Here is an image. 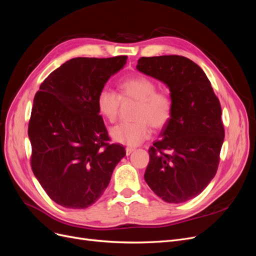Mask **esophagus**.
<instances>
[{
	"label": "esophagus",
	"instance_id": "1",
	"mask_svg": "<svg viewBox=\"0 0 256 256\" xmlns=\"http://www.w3.org/2000/svg\"><path fill=\"white\" fill-rule=\"evenodd\" d=\"M134 150L136 148H134V147H126V154H127V156H129L131 152H134Z\"/></svg>",
	"mask_w": 256,
	"mask_h": 256
}]
</instances>
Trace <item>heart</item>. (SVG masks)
<instances>
[{
    "label": "heart",
    "mask_w": 256,
    "mask_h": 256,
    "mask_svg": "<svg viewBox=\"0 0 256 256\" xmlns=\"http://www.w3.org/2000/svg\"><path fill=\"white\" fill-rule=\"evenodd\" d=\"M120 96L110 88H104L97 95V109L104 120L114 122L118 118L122 100H134L136 122L120 124L111 128L112 140L128 146H136L152 134L154 129L164 128L173 114V100L164 92H157V85L144 76H134L120 83Z\"/></svg>",
    "instance_id": "b5f03b06"
}]
</instances>
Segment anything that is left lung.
Masks as SVG:
<instances>
[{
  "instance_id": "left-lung-1",
  "label": "left lung",
  "mask_w": 256,
  "mask_h": 256,
  "mask_svg": "<svg viewBox=\"0 0 256 256\" xmlns=\"http://www.w3.org/2000/svg\"><path fill=\"white\" fill-rule=\"evenodd\" d=\"M136 69L164 82L174 106L148 150L145 182L164 202H186L198 196L218 170L224 140L220 102L202 68L184 56L141 58Z\"/></svg>"
}]
</instances>
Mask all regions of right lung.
Segmentation results:
<instances>
[{"label":"right lung","mask_w":256,"mask_h":256,"mask_svg":"<svg viewBox=\"0 0 256 256\" xmlns=\"http://www.w3.org/2000/svg\"><path fill=\"white\" fill-rule=\"evenodd\" d=\"M127 56L74 58L52 72L34 97L28 122L30 166L56 204L84 209L102 196L125 147L110 140L97 95Z\"/></svg>","instance_id":"obj_1"}]
</instances>
